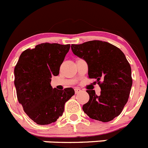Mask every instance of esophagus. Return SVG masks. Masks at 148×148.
Returning <instances> with one entry per match:
<instances>
[{
    "instance_id": "1",
    "label": "esophagus",
    "mask_w": 148,
    "mask_h": 148,
    "mask_svg": "<svg viewBox=\"0 0 148 148\" xmlns=\"http://www.w3.org/2000/svg\"><path fill=\"white\" fill-rule=\"evenodd\" d=\"M82 90H81L80 88H78V87H76V88H75V93L76 94H78V93H80L81 92H82Z\"/></svg>"
}]
</instances>
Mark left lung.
<instances>
[{"label":"left lung","instance_id":"left-lung-1","mask_svg":"<svg viewBox=\"0 0 148 148\" xmlns=\"http://www.w3.org/2000/svg\"><path fill=\"white\" fill-rule=\"evenodd\" d=\"M73 53L85 60L88 75L101 87V94L87 90L90 95L82 107L84 112L92 119L108 122L121 113L127 102L133 80L131 67L122 51L102 40H90L73 44Z\"/></svg>","mask_w":148,"mask_h":148}]
</instances>
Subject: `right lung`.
I'll list each match as a JSON object with an SVG mask.
<instances>
[{"mask_svg":"<svg viewBox=\"0 0 148 148\" xmlns=\"http://www.w3.org/2000/svg\"><path fill=\"white\" fill-rule=\"evenodd\" d=\"M70 45L43 43L24 50L15 67L18 100L34 122L40 125L57 121L64 104L75 94L71 87L60 90L50 84L52 76L59 74L60 66Z\"/></svg>","mask_w":148,"mask_h":148,"instance_id":"add662e5","label":"right lung"}]
</instances>
